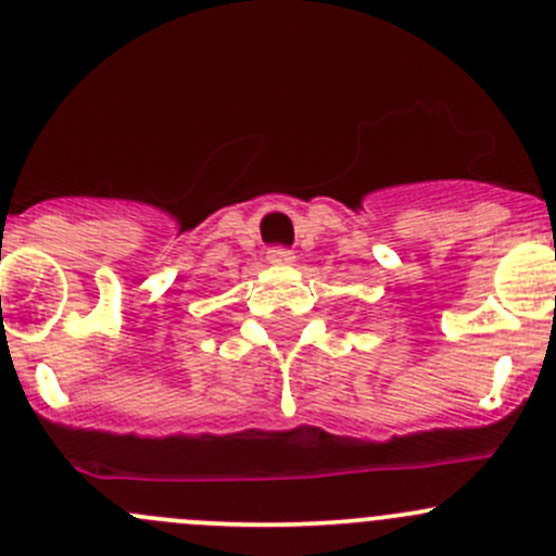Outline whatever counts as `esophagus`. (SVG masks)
<instances>
[{"instance_id": "1", "label": "esophagus", "mask_w": 556, "mask_h": 556, "mask_svg": "<svg viewBox=\"0 0 556 556\" xmlns=\"http://www.w3.org/2000/svg\"><path fill=\"white\" fill-rule=\"evenodd\" d=\"M295 255L288 250V247H271L268 250V263H274V266H293Z\"/></svg>"}]
</instances>
